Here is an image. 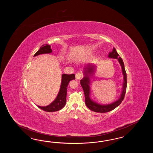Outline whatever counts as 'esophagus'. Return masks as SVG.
Returning a JSON list of instances; mask_svg holds the SVG:
<instances>
[{
	"instance_id": "1",
	"label": "esophagus",
	"mask_w": 153,
	"mask_h": 153,
	"mask_svg": "<svg viewBox=\"0 0 153 153\" xmlns=\"http://www.w3.org/2000/svg\"><path fill=\"white\" fill-rule=\"evenodd\" d=\"M82 77V74L81 73H80V72L77 73L76 74V79H81Z\"/></svg>"
}]
</instances>
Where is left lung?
Listing matches in <instances>:
<instances>
[{
    "mask_svg": "<svg viewBox=\"0 0 153 153\" xmlns=\"http://www.w3.org/2000/svg\"><path fill=\"white\" fill-rule=\"evenodd\" d=\"M108 56L109 58L117 59L118 60L119 63L120 64L122 74L123 75V82L122 88V92L120 94V97L115 102H113L111 104H101L97 102L94 101L90 97V83L91 79L95 74V71L97 70L96 65H88L83 68V74L84 77L83 79H81L80 83L83 88V92L85 97V103L86 106L88 107L91 111H95L97 113H107L114 109L116 108L119 106L120 103L123 101L127 88V74L126 72L125 65L122 59L120 57V55L116 51V49L113 48V51L109 52Z\"/></svg>",
    "mask_w": 153,
    "mask_h": 153,
    "instance_id": "1",
    "label": "left lung"
}]
</instances>
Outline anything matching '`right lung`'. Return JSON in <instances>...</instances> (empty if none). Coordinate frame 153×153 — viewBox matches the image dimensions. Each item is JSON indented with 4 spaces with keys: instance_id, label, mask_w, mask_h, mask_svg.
I'll list each match as a JSON object with an SVG mask.
<instances>
[{
    "instance_id": "1",
    "label": "right lung",
    "mask_w": 153,
    "mask_h": 153,
    "mask_svg": "<svg viewBox=\"0 0 153 153\" xmlns=\"http://www.w3.org/2000/svg\"><path fill=\"white\" fill-rule=\"evenodd\" d=\"M52 52L51 46L48 44L42 45L40 47V49L33 56H39L40 54H49ZM75 79L74 74H62V81L60 84V89L55 100L51 103L45 107H42L37 105V107L42 110L45 111H58L65 107L66 103V97H67V86L70 81Z\"/></svg>"
}]
</instances>
